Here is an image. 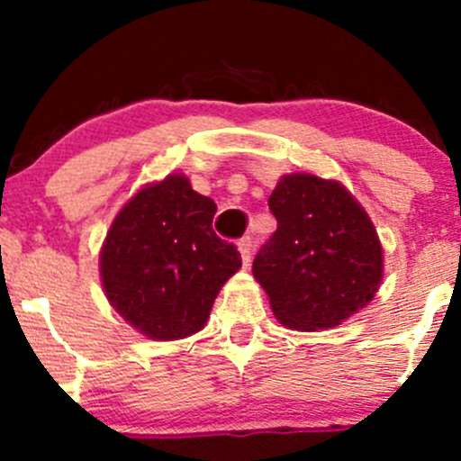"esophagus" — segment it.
Masks as SVG:
<instances>
[{"instance_id":"1","label":"esophagus","mask_w":461,"mask_h":461,"mask_svg":"<svg viewBox=\"0 0 461 461\" xmlns=\"http://www.w3.org/2000/svg\"><path fill=\"white\" fill-rule=\"evenodd\" d=\"M239 252L243 263L249 265V258H252V239H249V236H243V239L239 240Z\"/></svg>"}]
</instances>
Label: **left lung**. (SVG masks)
I'll list each match as a JSON object with an SVG mask.
<instances>
[{"label":"left lung","instance_id":"8db88e82","mask_svg":"<svg viewBox=\"0 0 461 461\" xmlns=\"http://www.w3.org/2000/svg\"><path fill=\"white\" fill-rule=\"evenodd\" d=\"M267 204L278 227L252 272L283 325L334 328L373 299L384 252L368 213L343 185L292 174Z\"/></svg>","mask_w":461,"mask_h":461}]
</instances>
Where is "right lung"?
<instances>
[{
	"mask_svg": "<svg viewBox=\"0 0 461 461\" xmlns=\"http://www.w3.org/2000/svg\"><path fill=\"white\" fill-rule=\"evenodd\" d=\"M216 203L185 176L144 187L115 216L100 269L106 299L149 339L198 332L240 252L212 230Z\"/></svg>",
	"mask_w": 461,
	"mask_h": 461,
	"instance_id": "add662e5",
	"label": "right lung"
}]
</instances>
